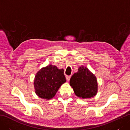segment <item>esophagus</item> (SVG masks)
Returning <instances> with one entry per match:
<instances>
[{
	"label": "esophagus",
	"mask_w": 130,
	"mask_h": 130,
	"mask_svg": "<svg viewBox=\"0 0 130 130\" xmlns=\"http://www.w3.org/2000/svg\"><path fill=\"white\" fill-rule=\"evenodd\" d=\"M70 78H71L70 76H69V75H67V76H66V79H67V80L68 81H69V80H70Z\"/></svg>",
	"instance_id": "esophagus-1"
}]
</instances>
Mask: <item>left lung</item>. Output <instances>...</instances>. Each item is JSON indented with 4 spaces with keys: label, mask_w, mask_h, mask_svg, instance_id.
I'll use <instances>...</instances> for the list:
<instances>
[{
    "label": "left lung",
    "mask_w": 130,
    "mask_h": 130,
    "mask_svg": "<svg viewBox=\"0 0 130 130\" xmlns=\"http://www.w3.org/2000/svg\"><path fill=\"white\" fill-rule=\"evenodd\" d=\"M75 95L83 99L90 98L97 93L98 83L94 75L86 67H81L73 74L70 80Z\"/></svg>",
    "instance_id": "obj_1"
}]
</instances>
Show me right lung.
Masks as SVG:
<instances>
[{
	"label": "right lung",
	"instance_id": "obj_1",
	"mask_svg": "<svg viewBox=\"0 0 130 130\" xmlns=\"http://www.w3.org/2000/svg\"><path fill=\"white\" fill-rule=\"evenodd\" d=\"M66 82L63 69L48 65L38 71L36 75L34 87L39 97L50 99L55 96L61 85Z\"/></svg>",
	"mask_w": 130,
	"mask_h": 130
}]
</instances>
